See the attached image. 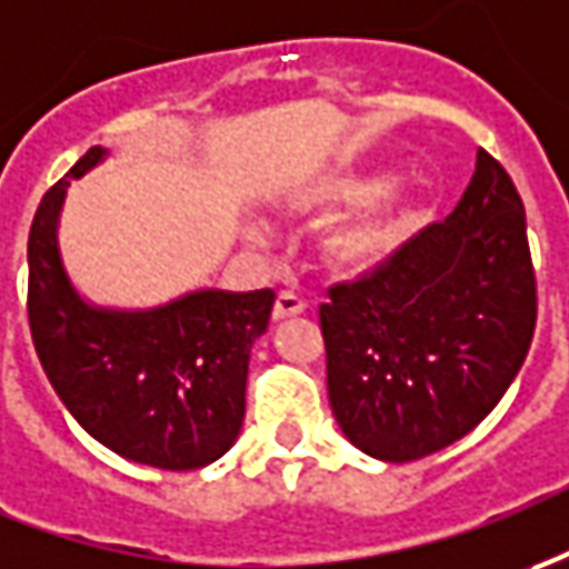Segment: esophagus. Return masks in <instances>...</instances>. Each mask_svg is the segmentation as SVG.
I'll return each instance as SVG.
<instances>
[{
  "instance_id": "1",
  "label": "esophagus",
  "mask_w": 569,
  "mask_h": 569,
  "mask_svg": "<svg viewBox=\"0 0 569 569\" xmlns=\"http://www.w3.org/2000/svg\"><path fill=\"white\" fill-rule=\"evenodd\" d=\"M305 311V301L296 296V292H289L283 289L280 296H277V305H273V320H286V317H296Z\"/></svg>"
}]
</instances>
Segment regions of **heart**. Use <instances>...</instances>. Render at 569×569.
<instances>
[{
	"mask_svg": "<svg viewBox=\"0 0 569 569\" xmlns=\"http://www.w3.org/2000/svg\"><path fill=\"white\" fill-rule=\"evenodd\" d=\"M398 173L392 168H365V171L330 173L315 180L305 202L323 214H342L330 233L323 236V261L339 273H373L380 270L401 242L415 230L417 208L408 192H392Z\"/></svg>",
	"mask_w": 569,
	"mask_h": 569,
	"instance_id": "obj_1",
	"label": "heart"
}]
</instances>
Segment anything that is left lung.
<instances>
[{
    "instance_id": "obj_1",
    "label": "left lung",
    "mask_w": 569,
    "mask_h": 569,
    "mask_svg": "<svg viewBox=\"0 0 569 569\" xmlns=\"http://www.w3.org/2000/svg\"><path fill=\"white\" fill-rule=\"evenodd\" d=\"M339 430L377 461L442 451L496 408L536 330L527 211L508 171L477 152L458 208L373 277L320 308Z\"/></svg>"
}]
</instances>
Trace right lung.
<instances>
[{
	"label": "right lung",
	"mask_w": 569,
	"mask_h": 569,
	"mask_svg": "<svg viewBox=\"0 0 569 569\" xmlns=\"http://www.w3.org/2000/svg\"><path fill=\"white\" fill-rule=\"evenodd\" d=\"M108 154L92 146L37 208L27 239L33 346L61 405L96 442L146 467L196 470L239 439L249 355L277 296L192 289L152 308L80 296L61 258L58 220L71 180Z\"/></svg>",
	"instance_id": "obj_1"
}]
</instances>
